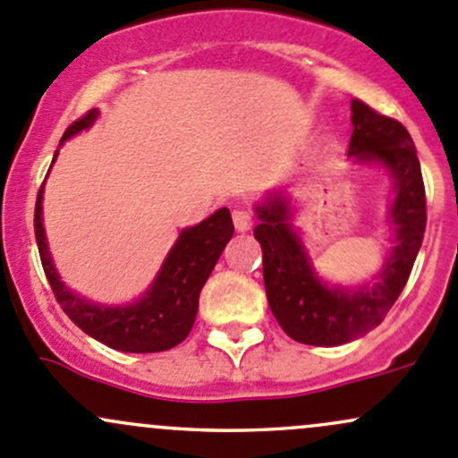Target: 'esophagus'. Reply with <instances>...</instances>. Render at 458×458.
Listing matches in <instances>:
<instances>
[{
    "instance_id": "1",
    "label": "esophagus",
    "mask_w": 458,
    "mask_h": 458,
    "mask_svg": "<svg viewBox=\"0 0 458 458\" xmlns=\"http://www.w3.org/2000/svg\"><path fill=\"white\" fill-rule=\"evenodd\" d=\"M233 221H234V228H237L239 233H248V230L252 228V215H250L245 208H234Z\"/></svg>"
}]
</instances>
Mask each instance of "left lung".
Wrapping results in <instances>:
<instances>
[{
    "mask_svg": "<svg viewBox=\"0 0 458 458\" xmlns=\"http://www.w3.org/2000/svg\"><path fill=\"white\" fill-rule=\"evenodd\" d=\"M351 114L349 156L358 165H382L394 184L388 213L394 248L373 285L344 290L322 283L290 224V201L274 192L257 206L254 239L263 250L269 310L281 329L302 344L338 346L377 327L406 285L426 233V189L411 133L358 98L351 103Z\"/></svg>",
    "mask_w": 458,
    "mask_h": 458,
    "instance_id": "left-lung-1",
    "label": "left lung"
}]
</instances>
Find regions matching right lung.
Returning <instances> with one entry per match:
<instances>
[{
    "label": "right lung",
    "mask_w": 458,
    "mask_h": 458,
    "mask_svg": "<svg viewBox=\"0 0 458 458\" xmlns=\"http://www.w3.org/2000/svg\"><path fill=\"white\" fill-rule=\"evenodd\" d=\"M96 115L98 112L89 109L83 118L74 120L65 129L61 144L88 129ZM41 199L43 186L38 189L35 206L38 257H41L43 272L55 292L56 302L70 316V320L98 343L127 351V353H157V351H168L184 343L195 325L201 287L208 281L216 259L221 257L225 243L234 233L230 210L219 208L201 224L182 230L160 274L140 301L124 307H103L72 293L56 274L50 250H47L46 230H43Z\"/></svg>",
    "instance_id": "obj_1"
}]
</instances>
